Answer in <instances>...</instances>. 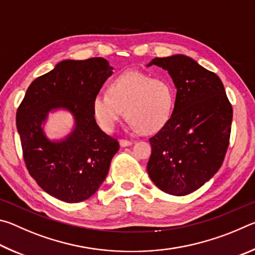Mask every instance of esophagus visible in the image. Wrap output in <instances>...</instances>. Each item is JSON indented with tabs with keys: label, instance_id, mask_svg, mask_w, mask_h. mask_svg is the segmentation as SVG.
Here are the masks:
<instances>
[{
	"label": "esophagus",
	"instance_id": "esophagus-1",
	"mask_svg": "<svg viewBox=\"0 0 255 255\" xmlns=\"http://www.w3.org/2000/svg\"><path fill=\"white\" fill-rule=\"evenodd\" d=\"M119 144H120V146H122V147H127V146H130L132 143L130 140H127V139H120Z\"/></svg>",
	"mask_w": 255,
	"mask_h": 255
}]
</instances>
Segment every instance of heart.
<instances>
[{
	"label": "heart",
	"mask_w": 255,
	"mask_h": 255,
	"mask_svg": "<svg viewBox=\"0 0 255 255\" xmlns=\"http://www.w3.org/2000/svg\"><path fill=\"white\" fill-rule=\"evenodd\" d=\"M174 107V89L165 77L138 71L124 73L111 82L108 93H98L92 108L103 130L114 131L124 116L130 127L144 133L161 129Z\"/></svg>",
	"instance_id": "b5f03b06"
}]
</instances>
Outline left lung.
I'll use <instances>...</instances> for the list:
<instances>
[{"instance_id": "1", "label": "left lung", "mask_w": 255, "mask_h": 255, "mask_svg": "<svg viewBox=\"0 0 255 255\" xmlns=\"http://www.w3.org/2000/svg\"><path fill=\"white\" fill-rule=\"evenodd\" d=\"M176 88L171 118L149 138L150 180L172 196L189 195L215 175L230 145L233 108L215 73L184 55L154 58Z\"/></svg>"}]
</instances>
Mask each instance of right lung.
<instances>
[{"instance_id": "obj_1", "label": "right lung", "mask_w": 255, "mask_h": 255, "mask_svg": "<svg viewBox=\"0 0 255 255\" xmlns=\"http://www.w3.org/2000/svg\"><path fill=\"white\" fill-rule=\"evenodd\" d=\"M112 70L102 57L63 60L30 84L16 111V129L30 175L62 201L80 202L93 196L119 150L117 139L97 125L92 108ZM57 109L70 111L76 126L65 140L53 142L41 125Z\"/></svg>"}]
</instances>
